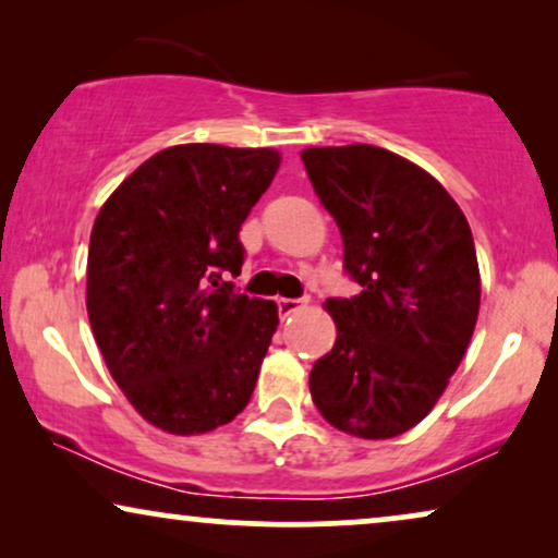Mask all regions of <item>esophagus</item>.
<instances>
[{
	"label": "esophagus",
	"mask_w": 558,
	"mask_h": 558,
	"mask_svg": "<svg viewBox=\"0 0 558 558\" xmlns=\"http://www.w3.org/2000/svg\"><path fill=\"white\" fill-rule=\"evenodd\" d=\"M306 303H308L306 299H278V311L283 316H291V314H299Z\"/></svg>",
	"instance_id": "obj_1"
}]
</instances>
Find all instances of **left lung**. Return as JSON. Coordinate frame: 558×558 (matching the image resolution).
<instances>
[{"instance_id": "obj_1", "label": "left lung", "mask_w": 558, "mask_h": 558, "mask_svg": "<svg viewBox=\"0 0 558 558\" xmlns=\"http://www.w3.org/2000/svg\"><path fill=\"white\" fill-rule=\"evenodd\" d=\"M301 158L362 286L326 301L337 341L311 369V398L333 428L392 439L426 418L470 347L472 229L434 175L383 147H308Z\"/></svg>"}]
</instances>
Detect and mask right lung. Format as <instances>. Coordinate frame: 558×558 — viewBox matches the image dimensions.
<instances>
[{"label":"right lung","mask_w":558,"mask_h":558,"mask_svg":"<svg viewBox=\"0 0 558 558\" xmlns=\"http://www.w3.org/2000/svg\"><path fill=\"white\" fill-rule=\"evenodd\" d=\"M278 166L270 147H168L94 221V339L135 411L168 434L225 426L255 390L278 306L234 291L227 275L242 270L240 229Z\"/></svg>","instance_id":"obj_1"}]
</instances>
